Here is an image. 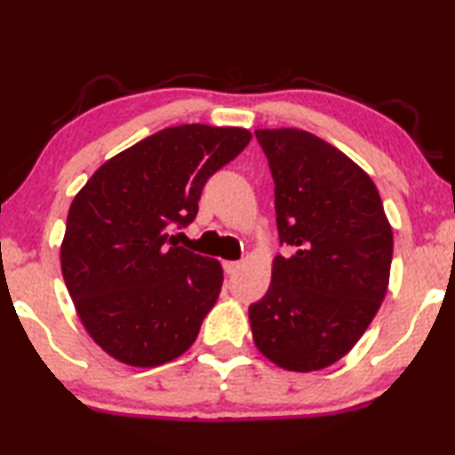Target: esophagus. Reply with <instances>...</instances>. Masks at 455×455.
Wrapping results in <instances>:
<instances>
[{
  "label": "esophagus",
  "instance_id": "obj_1",
  "mask_svg": "<svg viewBox=\"0 0 455 455\" xmlns=\"http://www.w3.org/2000/svg\"><path fill=\"white\" fill-rule=\"evenodd\" d=\"M243 264L241 261H222V267H225L227 274H235Z\"/></svg>",
  "mask_w": 455,
  "mask_h": 455
}]
</instances>
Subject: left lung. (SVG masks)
Instances as JSON below:
<instances>
[{"label": "left lung", "mask_w": 455, "mask_h": 455, "mask_svg": "<svg viewBox=\"0 0 455 455\" xmlns=\"http://www.w3.org/2000/svg\"><path fill=\"white\" fill-rule=\"evenodd\" d=\"M274 177L280 243L266 297L249 307L267 361L309 373L350 353L387 292L394 235L375 183L355 161L297 127L258 130Z\"/></svg>", "instance_id": "1"}]
</instances>
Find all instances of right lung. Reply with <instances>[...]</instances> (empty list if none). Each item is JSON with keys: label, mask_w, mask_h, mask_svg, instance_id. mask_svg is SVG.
Wrapping results in <instances>:
<instances>
[{"label": "right lung", "mask_w": 455, "mask_h": 455, "mask_svg": "<svg viewBox=\"0 0 455 455\" xmlns=\"http://www.w3.org/2000/svg\"><path fill=\"white\" fill-rule=\"evenodd\" d=\"M249 140L243 127H166L108 158L76 194L61 274L80 322L115 361L158 367L196 342L225 276L171 230L196 219L208 177Z\"/></svg>", "instance_id": "add662e5"}]
</instances>
